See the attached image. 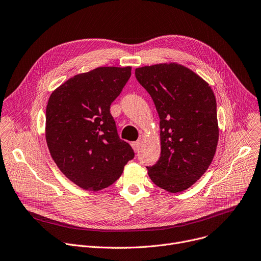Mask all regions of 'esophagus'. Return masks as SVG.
I'll use <instances>...</instances> for the list:
<instances>
[{"mask_svg": "<svg viewBox=\"0 0 261 261\" xmlns=\"http://www.w3.org/2000/svg\"><path fill=\"white\" fill-rule=\"evenodd\" d=\"M131 146L135 152H138L140 149V141H133V143H131Z\"/></svg>", "mask_w": 261, "mask_h": 261, "instance_id": "obj_1", "label": "esophagus"}]
</instances>
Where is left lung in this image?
Wrapping results in <instances>:
<instances>
[{
	"label": "left lung",
	"mask_w": 261,
	"mask_h": 261,
	"mask_svg": "<svg viewBox=\"0 0 261 261\" xmlns=\"http://www.w3.org/2000/svg\"><path fill=\"white\" fill-rule=\"evenodd\" d=\"M160 118L161 153L147 167L151 180L170 193L192 186L207 171L219 140L212 89L189 68L161 63L135 69Z\"/></svg>",
	"instance_id": "8db88e82"
}]
</instances>
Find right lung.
I'll return each instance as SVG.
<instances>
[{
  "instance_id": "add662e5",
  "label": "right lung",
  "mask_w": 261,
  "mask_h": 261,
  "mask_svg": "<svg viewBox=\"0 0 261 261\" xmlns=\"http://www.w3.org/2000/svg\"><path fill=\"white\" fill-rule=\"evenodd\" d=\"M130 76V66L94 68L60 85L46 105L45 139L51 156L70 181L87 191L114 183L134 158L110 113Z\"/></svg>"
}]
</instances>
